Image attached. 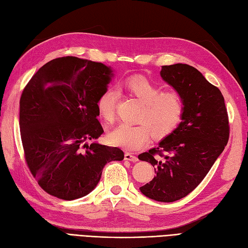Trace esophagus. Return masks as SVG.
<instances>
[{"label":"esophagus","instance_id":"1","mask_svg":"<svg viewBox=\"0 0 248 248\" xmlns=\"http://www.w3.org/2000/svg\"><path fill=\"white\" fill-rule=\"evenodd\" d=\"M124 159L126 161H130V162H137L138 161V158L136 155H134L132 154H129V153H126L124 155Z\"/></svg>","mask_w":248,"mask_h":248}]
</instances>
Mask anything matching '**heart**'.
Instances as JSON below:
<instances>
[{"label": "heart", "instance_id": "b5f03b06", "mask_svg": "<svg viewBox=\"0 0 248 248\" xmlns=\"http://www.w3.org/2000/svg\"><path fill=\"white\" fill-rule=\"evenodd\" d=\"M125 93L134 96L143 104L137 118L139 125L120 124L107 134L111 145L126 150H137L146 146L152 136L162 140L170 136L181 124L185 112L184 101L177 93H164L156 84L142 76H134L121 85ZM119 94L116 89L107 88L99 96L96 108L100 117L110 123Z\"/></svg>", "mask_w": 248, "mask_h": 248}]
</instances>
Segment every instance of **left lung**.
<instances>
[{
    "mask_svg": "<svg viewBox=\"0 0 248 248\" xmlns=\"http://www.w3.org/2000/svg\"><path fill=\"white\" fill-rule=\"evenodd\" d=\"M160 75L182 96L185 112L179 127L158 147L139 155L155 172L140 190L152 200L170 203L186 197L202 182L226 146L229 125L221 92L198 69L179 63L162 66Z\"/></svg>",
    "mask_w": 248,
    "mask_h": 248,
    "instance_id": "8db88e82",
    "label": "left lung"
}]
</instances>
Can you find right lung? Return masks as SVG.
<instances>
[{
  "label": "right lung",
  "mask_w": 248,
  "mask_h": 248,
  "mask_svg": "<svg viewBox=\"0 0 248 248\" xmlns=\"http://www.w3.org/2000/svg\"><path fill=\"white\" fill-rule=\"evenodd\" d=\"M112 77L110 66L63 57L42 66L24 88L20 130L25 159L49 195L68 201L86 196L108 162L124 159L118 147L88 144L104 132L96 102Z\"/></svg>",
  "instance_id": "obj_1"
}]
</instances>
